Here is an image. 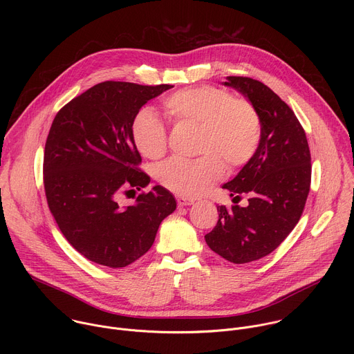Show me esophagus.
<instances>
[{"mask_svg":"<svg viewBox=\"0 0 354 354\" xmlns=\"http://www.w3.org/2000/svg\"><path fill=\"white\" fill-rule=\"evenodd\" d=\"M176 201H178V206L179 207H186V206L194 205V200L193 198H187V197H182V196H178Z\"/></svg>","mask_w":354,"mask_h":354,"instance_id":"34e87169","label":"esophagus"}]
</instances>
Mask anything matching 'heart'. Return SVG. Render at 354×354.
Listing matches in <instances>:
<instances>
[{
	"instance_id": "b5f03b06",
	"label": "heart",
	"mask_w": 354,
	"mask_h": 354,
	"mask_svg": "<svg viewBox=\"0 0 354 354\" xmlns=\"http://www.w3.org/2000/svg\"><path fill=\"white\" fill-rule=\"evenodd\" d=\"M164 106L174 122L198 127L197 154L201 156L194 161L172 158L162 162L157 168V179L165 189L182 197L200 196L223 179L224 162L236 169L257 154L262 122L258 109L248 99L205 85L169 95ZM131 137L144 157L157 160L165 154L167 127L153 109L137 112L131 123Z\"/></svg>"
}]
</instances>
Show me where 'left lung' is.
Returning <instances> with one entry per match:
<instances>
[{
  "label": "left lung",
  "mask_w": 354,
  "mask_h": 354,
  "mask_svg": "<svg viewBox=\"0 0 354 354\" xmlns=\"http://www.w3.org/2000/svg\"><path fill=\"white\" fill-rule=\"evenodd\" d=\"M224 85L254 104L262 122L257 154L223 185L234 203L248 196V206H217V225L205 235L217 255L241 265L268 257L297 225L310 193L311 154L304 129L269 86L248 77H227Z\"/></svg>",
  "instance_id": "1"
}]
</instances>
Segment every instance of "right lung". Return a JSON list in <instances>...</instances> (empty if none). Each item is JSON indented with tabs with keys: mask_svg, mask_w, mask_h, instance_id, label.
<instances>
[{
	"mask_svg": "<svg viewBox=\"0 0 354 354\" xmlns=\"http://www.w3.org/2000/svg\"><path fill=\"white\" fill-rule=\"evenodd\" d=\"M172 85L100 82L60 109L50 127L43 160L50 212L73 248L88 261L126 268L153 246L160 224L176 209L157 185L122 207L120 193L145 187L131 123L141 106Z\"/></svg>",
	"mask_w": 354,
	"mask_h": 354,
	"instance_id": "obj_1",
	"label": "right lung"
}]
</instances>
